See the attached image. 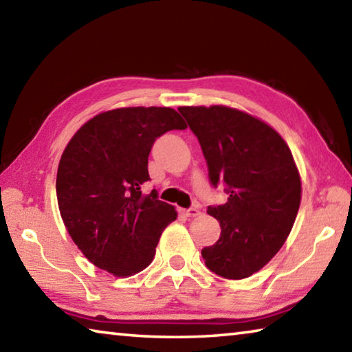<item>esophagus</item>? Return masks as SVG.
<instances>
[{
	"label": "esophagus",
	"instance_id": "1",
	"mask_svg": "<svg viewBox=\"0 0 352 352\" xmlns=\"http://www.w3.org/2000/svg\"><path fill=\"white\" fill-rule=\"evenodd\" d=\"M182 214L184 217H197L200 216L199 208H189V210H182Z\"/></svg>",
	"mask_w": 352,
	"mask_h": 352
}]
</instances>
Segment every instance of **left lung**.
Wrapping results in <instances>:
<instances>
[{"label": "left lung", "instance_id": "8db88e82", "mask_svg": "<svg viewBox=\"0 0 352 352\" xmlns=\"http://www.w3.org/2000/svg\"><path fill=\"white\" fill-rule=\"evenodd\" d=\"M199 138L210 180L225 182L230 197L210 206L220 237L201 250L208 269L243 279L269 264L295 223L301 177L287 142L275 129L247 111L226 105L180 107Z\"/></svg>", "mask_w": 352, "mask_h": 352}]
</instances>
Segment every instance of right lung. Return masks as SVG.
<instances>
[{
	"label": "right lung",
	"mask_w": 352,
	"mask_h": 352,
	"mask_svg": "<svg viewBox=\"0 0 352 352\" xmlns=\"http://www.w3.org/2000/svg\"><path fill=\"white\" fill-rule=\"evenodd\" d=\"M186 122L169 107L102 111L77 130L57 169V204L83 256L116 278L144 270L175 208L141 192L155 140Z\"/></svg>",
	"instance_id": "add662e5"
}]
</instances>
